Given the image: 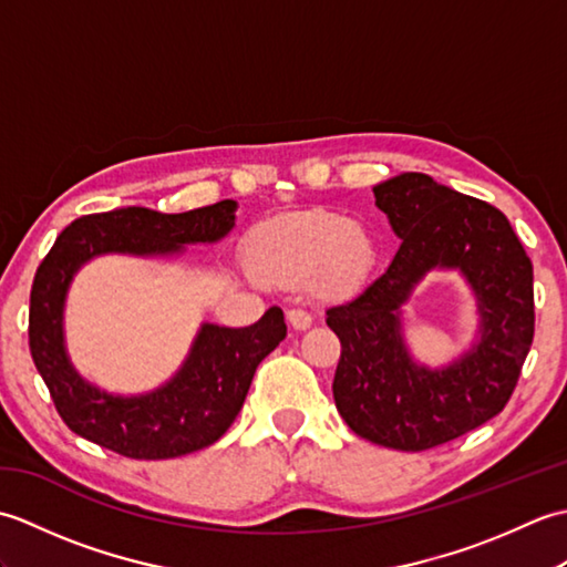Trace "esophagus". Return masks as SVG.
I'll return each mask as SVG.
<instances>
[{
	"mask_svg": "<svg viewBox=\"0 0 567 567\" xmlns=\"http://www.w3.org/2000/svg\"><path fill=\"white\" fill-rule=\"evenodd\" d=\"M287 321L292 323V329H297V331H305V329H309V327H311V321H315V317H311L307 309H299V307H295V309H287Z\"/></svg>",
	"mask_w": 567,
	"mask_h": 567,
	"instance_id": "1",
	"label": "esophagus"
}]
</instances>
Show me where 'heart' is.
<instances>
[{
  "mask_svg": "<svg viewBox=\"0 0 567 567\" xmlns=\"http://www.w3.org/2000/svg\"><path fill=\"white\" fill-rule=\"evenodd\" d=\"M250 275L265 285L297 287L317 277L321 290L351 292L375 260L365 226L331 212H302L258 226L246 240Z\"/></svg>",
  "mask_w": 567,
  "mask_h": 567,
  "instance_id": "obj_1",
  "label": "heart"
}]
</instances>
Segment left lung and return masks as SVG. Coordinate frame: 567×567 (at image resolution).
I'll return each instance as SVG.
<instances>
[{
    "label": "left lung",
    "mask_w": 567,
    "mask_h": 567,
    "mask_svg": "<svg viewBox=\"0 0 567 567\" xmlns=\"http://www.w3.org/2000/svg\"><path fill=\"white\" fill-rule=\"evenodd\" d=\"M402 238L390 268L358 297L327 309L341 358L339 414L360 439L426 451L497 416L534 341V268L507 216L424 173L372 187ZM431 269H461L476 292L481 339L451 367L416 364L401 333V307Z\"/></svg>",
    "instance_id": "obj_1"
}]
</instances>
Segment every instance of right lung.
I'll return each mask as SVG.
<instances>
[{
  "label": "right lung",
  "mask_w": 567,
  "mask_h": 567,
  "mask_svg": "<svg viewBox=\"0 0 567 567\" xmlns=\"http://www.w3.org/2000/svg\"><path fill=\"white\" fill-rule=\"evenodd\" d=\"M234 199L183 214L124 207L80 216L63 228L31 287L29 348L70 431L118 455L165 461L219 441L234 424L260 360L287 336L282 309H268L246 329L202 323L189 355L163 388L110 394L78 375L65 353L63 309L72 275L104 252L173 256L187 244H214L234 228Z\"/></svg>",
  "instance_id": "right-lung-1"
}]
</instances>
